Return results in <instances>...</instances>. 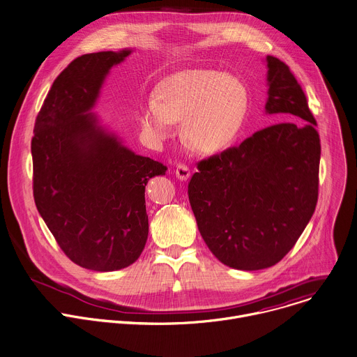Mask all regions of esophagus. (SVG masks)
I'll return each mask as SVG.
<instances>
[{
	"label": "esophagus",
	"instance_id": "1",
	"mask_svg": "<svg viewBox=\"0 0 357 357\" xmlns=\"http://www.w3.org/2000/svg\"><path fill=\"white\" fill-rule=\"evenodd\" d=\"M175 175L178 179L181 181H186L189 176H190V171H189V167L185 165V164H178L176 168H175Z\"/></svg>",
	"mask_w": 357,
	"mask_h": 357
}]
</instances>
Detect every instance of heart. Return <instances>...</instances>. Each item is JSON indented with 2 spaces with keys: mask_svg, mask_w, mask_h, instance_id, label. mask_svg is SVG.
I'll list each match as a JSON object with an SVG mask.
<instances>
[{
  "mask_svg": "<svg viewBox=\"0 0 357 357\" xmlns=\"http://www.w3.org/2000/svg\"><path fill=\"white\" fill-rule=\"evenodd\" d=\"M157 100L140 107L139 122L146 136L161 143L182 122L186 143L203 154L227 149L241 132L251 96L243 79L211 68L183 70L165 78Z\"/></svg>",
  "mask_w": 357,
  "mask_h": 357,
  "instance_id": "1",
  "label": "heart"
}]
</instances>
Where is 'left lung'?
<instances>
[{
	"instance_id": "8db88e82",
	"label": "left lung",
	"mask_w": 357,
	"mask_h": 357,
	"mask_svg": "<svg viewBox=\"0 0 357 357\" xmlns=\"http://www.w3.org/2000/svg\"><path fill=\"white\" fill-rule=\"evenodd\" d=\"M268 63L266 113L287 121L197 162L188 195L213 255L240 271L276 265L294 247L318 200L317 122L289 66Z\"/></svg>"
}]
</instances>
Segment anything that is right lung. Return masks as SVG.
I'll use <instances>...</instances> for the list:
<instances>
[{"mask_svg": "<svg viewBox=\"0 0 357 357\" xmlns=\"http://www.w3.org/2000/svg\"><path fill=\"white\" fill-rule=\"evenodd\" d=\"M130 53L98 52L73 60L54 79L33 129L38 211L63 252L96 272L139 259L149 236L146 185L167 171L123 146L92 114L110 68Z\"/></svg>", "mask_w": 357, "mask_h": 357, "instance_id": "add662e5", "label": "right lung"}]
</instances>
